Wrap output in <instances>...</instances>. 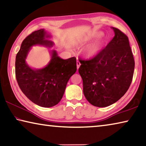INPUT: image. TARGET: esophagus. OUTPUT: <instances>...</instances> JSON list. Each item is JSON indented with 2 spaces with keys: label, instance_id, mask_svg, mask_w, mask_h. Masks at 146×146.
I'll list each match as a JSON object with an SVG mask.
<instances>
[{
  "label": "esophagus",
  "instance_id": "1",
  "mask_svg": "<svg viewBox=\"0 0 146 146\" xmlns=\"http://www.w3.org/2000/svg\"><path fill=\"white\" fill-rule=\"evenodd\" d=\"M80 62L77 60V61H76V68H77V70H78V68H79V67H80Z\"/></svg>",
  "mask_w": 146,
  "mask_h": 146
}]
</instances>
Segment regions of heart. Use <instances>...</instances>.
Wrapping results in <instances>:
<instances>
[{
    "instance_id": "obj_1",
    "label": "heart",
    "mask_w": 146,
    "mask_h": 146,
    "mask_svg": "<svg viewBox=\"0 0 146 146\" xmlns=\"http://www.w3.org/2000/svg\"><path fill=\"white\" fill-rule=\"evenodd\" d=\"M102 33L101 32H97L95 35L94 36H100ZM89 37H81L78 38H76L75 40L72 41V44L74 46H80L85 44L86 42L89 40ZM104 41L101 38H99L98 40H97L93 42L88 44L84 48H83L82 52L83 55L87 58H91L95 56L96 55H97L98 52L100 51L102 48V44Z\"/></svg>"
}]
</instances>
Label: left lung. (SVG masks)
Masks as SVG:
<instances>
[{"label": "left lung", "mask_w": 146, "mask_h": 146, "mask_svg": "<svg viewBox=\"0 0 146 146\" xmlns=\"http://www.w3.org/2000/svg\"><path fill=\"white\" fill-rule=\"evenodd\" d=\"M115 36L104 49L90 60L78 59L83 92L91 104L104 108L127 92L132 82L135 60L126 35L112 28Z\"/></svg>", "instance_id": "left-lung-1"}]
</instances>
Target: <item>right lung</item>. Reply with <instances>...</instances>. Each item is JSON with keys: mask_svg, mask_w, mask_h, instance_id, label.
Instances as JSON below:
<instances>
[{"mask_svg": "<svg viewBox=\"0 0 146 146\" xmlns=\"http://www.w3.org/2000/svg\"><path fill=\"white\" fill-rule=\"evenodd\" d=\"M48 37L44 29L33 31L23 41L15 60L16 79L21 91L31 102L44 108L53 107L60 102L69 79L76 71L75 57L64 60L55 50L51 51V60L45 68L32 69L26 64L32 46H53L46 39Z\"/></svg>", "mask_w": 146, "mask_h": 146, "instance_id": "add662e5", "label": "right lung"}]
</instances>
